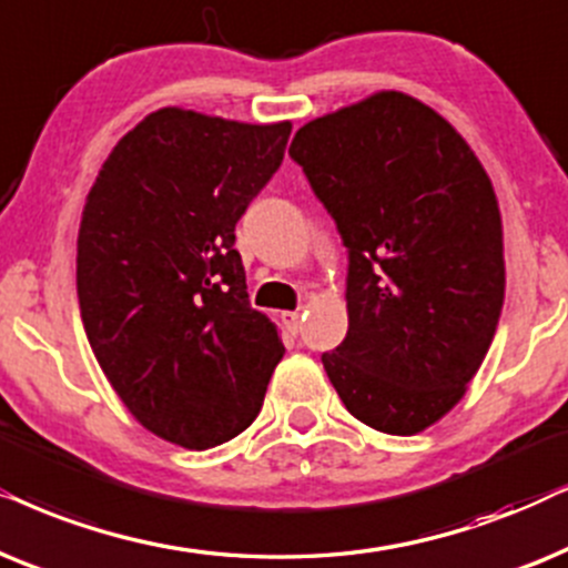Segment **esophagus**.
<instances>
[{"label": "esophagus", "instance_id": "34e87169", "mask_svg": "<svg viewBox=\"0 0 568 568\" xmlns=\"http://www.w3.org/2000/svg\"><path fill=\"white\" fill-rule=\"evenodd\" d=\"M280 320H283V324L293 332V335H298L301 324H304V316H301V312H283L280 314Z\"/></svg>", "mask_w": 568, "mask_h": 568}]
</instances>
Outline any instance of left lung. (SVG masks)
Segmentation results:
<instances>
[{
	"label": "left lung",
	"mask_w": 568,
	"mask_h": 568,
	"mask_svg": "<svg viewBox=\"0 0 568 568\" xmlns=\"http://www.w3.org/2000/svg\"><path fill=\"white\" fill-rule=\"evenodd\" d=\"M288 153L347 248V335L324 372L361 423L418 434L463 399L496 335L494 184L463 134L399 90L308 121Z\"/></svg>",
	"instance_id": "1"
}]
</instances>
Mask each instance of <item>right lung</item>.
Masks as SVG:
<instances>
[{
  "label": "right lung",
  "mask_w": 568,
  "mask_h": 568,
  "mask_svg": "<svg viewBox=\"0 0 568 568\" xmlns=\"http://www.w3.org/2000/svg\"><path fill=\"white\" fill-rule=\"evenodd\" d=\"M291 121L158 109L90 186L78 298L98 363L148 430L210 449L260 415L285 347L248 304L236 223L280 169Z\"/></svg>",
  "instance_id": "obj_1"
}]
</instances>
